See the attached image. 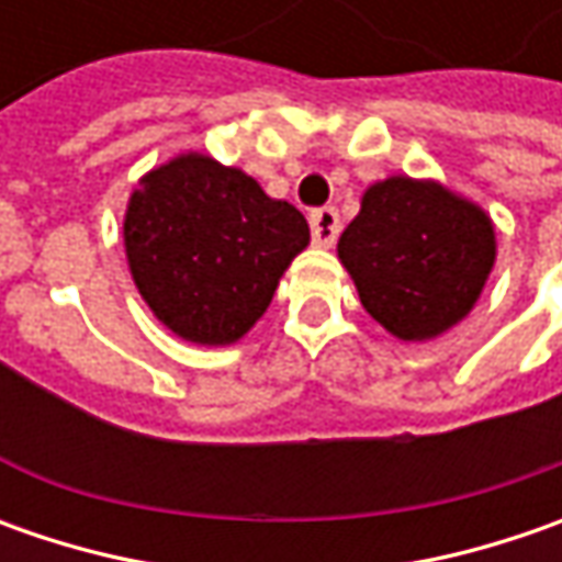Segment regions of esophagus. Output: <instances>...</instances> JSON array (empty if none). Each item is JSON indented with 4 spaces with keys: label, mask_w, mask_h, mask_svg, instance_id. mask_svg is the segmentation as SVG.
Returning a JSON list of instances; mask_svg holds the SVG:
<instances>
[{
    "label": "esophagus",
    "mask_w": 562,
    "mask_h": 562,
    "mask_svg": "<svg viewBox=\"0 0 562 562\" xmlns=\"http://www.w3.org/2000/svg\"><path fill=\"white\" fill-rule=\"evenodd\" d=\"M310 227H313V240L318 247H335L337 234H340V218L335 209H315L310 215Z\"/></svg>",
    "instance_id": "obj_1"
}]
</instances>
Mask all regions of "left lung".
<instances>
[{"label":"left lung","mask_w":562,"mask_h":562,"mask_svg":"<svg viewBox=\"0 0 562 562\" xmlns=\"http://www.w3.org/2000/svg\"><path fill=\"white\" fill-rule=\"evenodd\" d=\"M359 303L406 344L441 337L475 310L497 259L485 209L435 178L391 175L366 187L337 240Z\"/></svg>","instance_id":"8db88e82"}]
</instances>
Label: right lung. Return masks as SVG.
Here are the masks:
<instances>
[{
	"mask_svg": "<svg viewBox=\"0 0 562 562\" xmlns=\"http://www.w3.org/2000/svg\"><path fill=\"white\" fill-rule=\"evenodd\" d=\"M306 247L300 209L193 149L146 171L124 209V256L143 303L200 347L247 335Z\"/></svg>",
	"mask_w": 562,
	"mask_h": 562,
	"instance_id": "add662e5",
	"label": "right lung"
}]
</instances>
